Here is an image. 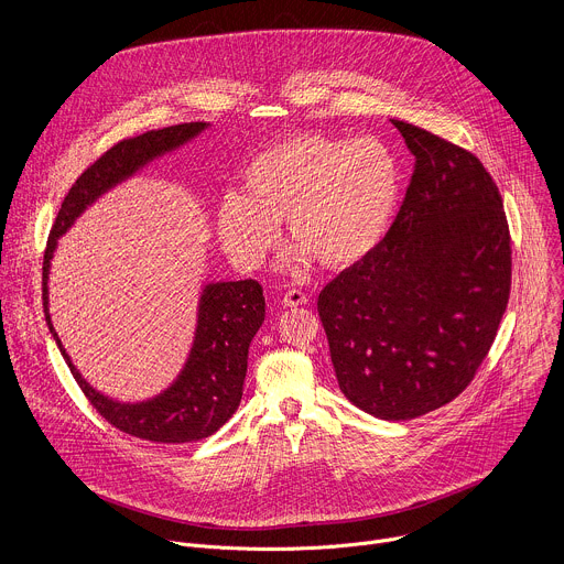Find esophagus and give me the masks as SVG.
<instances>
[{"label": "esophagus", "mask_w": 564, "mask_h": 564, "mask_svg": "<svg viewBox=\"0 0 564 564\" xmlns=\"http://www.w3.org/2000/svg\"><path fill=\"white\" fill-rule=\"evenodd\" d=\"M283 307H299V305H305L307 303V296L301 292V290H288L283 294Z\"/></svg>", "instance_id": "1"}]
</instances>
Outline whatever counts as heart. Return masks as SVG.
<instances>
[{
	"instance_id": "heart-1",
	"label": "heart",
	"mask_w": 564,
	"mask_h": 564,
	"mask_svg": "<svg viewBox=\"0 0 564 564\" xmlns=\"http://www.w3.org/2000/svg\"><path fill=\"white\" fill-rule=\"evenodd\" d=\"M399 192V160L381 140L299 133L250 160L243 189L220 194L216 231L227 254L254 270L274 248L285 218L294 238L281 257L285 272H303L314 259L341 270L377 248Z\"/></svg>"
}]
</instances>
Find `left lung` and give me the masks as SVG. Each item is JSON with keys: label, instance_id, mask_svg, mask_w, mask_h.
<instances>
[{"label": "left lung", "instance_id": "left-lung-1", "mask_svg": "<svg viewBox=\"0 0 564 564\" xmlns=\"http://www.w3.org/2000/svg\"><path fill=\"white\" fill-rule=\"evenodd\" d=\"M415 158L381 243L318 294L341 392L399 422L455 399L491 350L511 290L502 196L479 160L392 120Z\"/></svg>", "mask_w": 564, "mask_h": 564}]
</instances>
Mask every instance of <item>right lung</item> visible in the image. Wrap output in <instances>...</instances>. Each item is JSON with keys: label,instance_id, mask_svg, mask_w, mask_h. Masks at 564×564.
Masks as SVG:
<instances>
[{"label": "right lung", "instance_id": "obj_1", "mask_svg": "<svg viewBox=\"0 0 564 564\" xmlns=\"http://www.w3.org/2000/svg\"><path fill=\"white\" fill-rule=\"evenodd\" d=\"M209 127V122L165 127L111 147L68 189L44 252L42 299L46 326L75 381L109 424L127 435L160 444H185L209 437L238 409L243 397L250 344L265 321L263 288L254 279L205 283L198 296L192 348L176 379L149 399L118 401L96 390L66 355L48 312V274L57 240L94 203L138 176L158 158L189 144Z\"/></svg>", "mask_w": 564, "mask_h": 564}]
</instances>
